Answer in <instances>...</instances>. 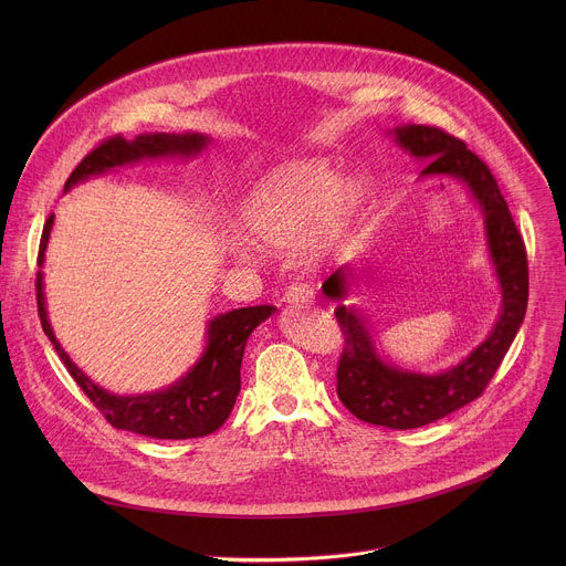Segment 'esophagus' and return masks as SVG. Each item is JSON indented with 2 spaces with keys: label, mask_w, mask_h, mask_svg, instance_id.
<instances>
[{
  "label": "esophagus",
  "mask_w": 566,
  "mask_h": 566,
  "mask_svg": "<svg viewBox=\"0 0 566 566\" xmlns=\"http://www.w3.org/2000/svg\"><path fill=\"white\" fill-rule=\"evenodd\" d=\"M284 302L295 304V306L297 304H308V302H313V291L304 284H291L284 293Z\"/></svg>",
  "instance_id": "obj_1"
}]
</instances>
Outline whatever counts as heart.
Wrapping results in <instances>:
<instances>
[{
	"instance_id": "heart-1",
	"label": "heart",
	"mask_w": 566,
	"mask_h": 566,
	"mask_svg": "<svg viewBox=\"0 0 566 566\" xmlns=\"http://www.w3.org/2000/svg\"><path fill=\"white\" fill-rule=\"evenodd\" d=\"M367 195L358 172L338 175L325 158H295L260 179L239 210V228L264 251L297 244L302 262L317 266L354 232ZM237 251L251 253L247 247Z\"/></svg>"
}]
</instances>
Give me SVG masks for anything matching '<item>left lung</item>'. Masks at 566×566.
Listing matches in <instances>:
<instances>
[{"label":"left lung","mask_w":566,"mask_h":566,"mask_svg":"<svg viewBox=\"0 0 566 566\" xmlns=\"http://www.w3.org/2000/svg\"><path fill=\"white\" fill-rule=\"evenodd\" d=\"M389 136L400 149L426 160L421 179L454 177L468 188L481 210L489 258L502 289V311L486 340L457 365L437 374H421L385 360L378 354L369 319L360 308L345 304L349 286L356 282L354 264L340 266L322 284L325 295L338 302L336 317L345 336L336 376L343 406L365 423L412 430L452 415L486 389L524 322L528 262L522 234L495 177L463 140L428 125H398L389 129Z\"/></svg>","instance_id":"left-lung-1"}]
</instances>
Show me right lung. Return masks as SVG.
<instances>
[{"instance_id":"1","label":"right lung","mask_w":566,"mask_h":566,"mask_svg":"<svg viewBox=\"0 0 566 566\" xmlns=\"http://www.w3.org/2000/svg\"><path fill=\"white\" fill-rule=\"evenodd\" d=\"M210 145V136L199 132L186 134H138L134 140L114 136L90 151L64 184V192L92 177H101L114 168L132 166L145 158H192ZM55 214L44 223L40 239L38 266L44 253ZM38 313L46 338L53 343L66 371L80 385L103 417L118 430L143 434L149 439H197L219 430L230 417L241 387V358L247 340L255 327L275 313V306H244L214 315L206 327V349L199 360L172 385L149 394L118 396L94 382L80 369L57 343L49 322L44 300V273L38 271Z\"/></svg>"}]
</instances>
